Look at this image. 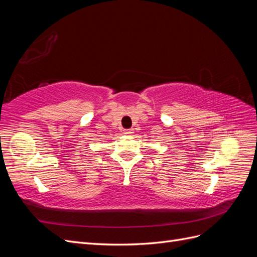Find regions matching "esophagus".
Wrapping results in <instances>:
<instances>
[{"instance_id": "obj_1", "label": "esophagus", "mask_w": 257, "mask_h": 257, "mask_svg": "<svg viewBox=\"0 0 257 257\" xmlns=\"http://www.w3.org/2000/svg\"><path fill=\"white\" fill-rule=\"evenodd\" d=\"M124 134H126V135L133 134V130H124Z\"/></svg>"}]
</instances>
